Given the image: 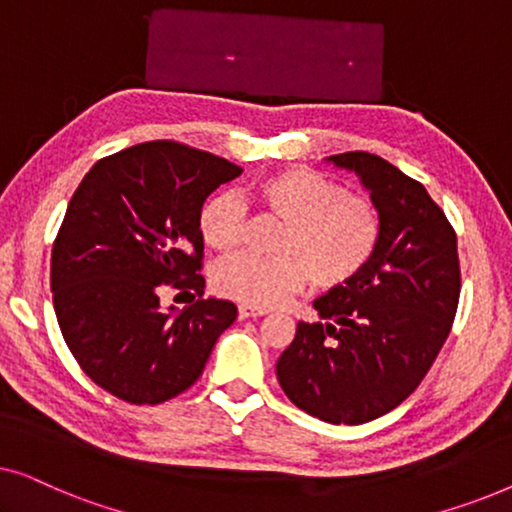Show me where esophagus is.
<instances>
[{
  "mask_svg": "<svg viewBox=\"0 0 512 512\" xmlns=\"http://www.w3.org/2000/svg\"><path fill=\"white\" fill-rule=\"evenodd\" d=\"M265 310H258V307H251V305H240L237 307V317L240 319H256V317H263Z\"/></svg>",
  "mask_w": 512,
  "mask_h": 512,
  "instance_id": "34e87169",
  "label": "esophagus"
}]
</instances>
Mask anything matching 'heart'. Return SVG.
Wrapping results in <instances>:
<instances>
[{
    "mask_svg": "<svg viewBox=\"0 0 512 512\" xmlns=\"http://www.w3.org/2000/svg\"><path fill=\"white\" fill-rule=\"evenodd\" d=\"M265 212L284 221L272 251L277 256H235L216 265L214 289L242 305L268 310L307 284L331 291L352 282L380 242V212L361 193L310 167H286L251 186ZM200 235L209 247L230 254L247 237V205L233 193L214 195L200 209Z\"/></svg>",
    "mask_w": 512,
    "mask_h": 512,
    "instance_id": "1",
    "label": "heart"
}]
</instances>
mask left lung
Segmentation results:
<instances>
[{
  "label": "left lung",
  "instance_id": "left-lung-1",
  "mask_svg": "<svg viewBox=\"0 0 512 512\" xmlns=\"http://www.w3.org/2000/svg\"><path fill=\"white\" fill-rule=\"evenodd\" d=\"M354 172L380 212V242L352 282L314 300L277 361L293 405L328 424H366L419 387L459 305L457 233L419 181L366 151L326 158Z\"/></svg>",
  "mask_w": 512,
  "mask_h": 512
}]
</instances>
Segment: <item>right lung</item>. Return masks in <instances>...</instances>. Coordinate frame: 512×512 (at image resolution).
<instances>
[{"mask_svg": "<svg viewBox=\"0 0 512 512\" xmlns=\"http://www.w3.org/2000/svg\"><path fill=\"white\" fill-rule=\"evenodd\" d=\"M240 174L207 151L146 142L97 160L69 200L51 256L55 317L83 373L121 401L186 391L235 321L230 300L163 310L160 289L205 293L200 209Z\"/></svg>", "mask_w": 512, "mask_h": 512, "instance_id": "add662e5", "label": "right lung"}]
</instances>
